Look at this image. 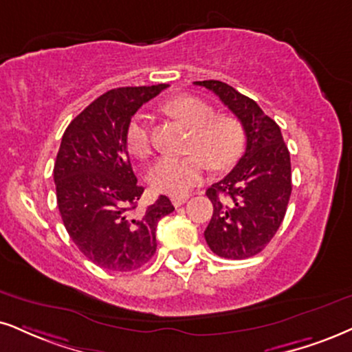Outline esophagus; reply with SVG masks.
Here are the masks:
<instances>
[{"mask_svg":"<svg viewBox=\"0 0 352 352\" xmlns=\"http://www.w3.org/2000/svg\"><path fill=\"white\" fill-rule=\"evenodd\" d=\"M188 199H189V196H175V197H171V202L175 207H181L186 201H188Z\"/></svg>","mask_w":352,"mask_h":352,"instance_id":"obj_1","label":"esophagus"}]
</instances>
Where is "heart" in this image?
<instances>
[{
	"label": "heart",
	"instance_id": "1",
	"mask_svg": "<svg viewBox=\"0 0 352 352\" xmlns=\"http://www.w3.org/2000/svg\"><path fill=\"white\" fill-rule=\"evenodd\" d=\"M169 114L179 117L194 129L188 156H162L148 171V181L156 192L184 196L202 179L209 166L223 171L243 155L246 133L240 120L232 116H215L209 102L196 96H177L166 104ZM127 148L137 158L151 151V117L138 112L129 122Z\"/></svg>",
	"mask_w": 352,
	"mask_h": 352
}]
</instances>
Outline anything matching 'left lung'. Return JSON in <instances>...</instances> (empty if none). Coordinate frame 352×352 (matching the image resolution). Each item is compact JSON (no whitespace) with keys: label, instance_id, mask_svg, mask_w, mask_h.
<instances>
[{"label":"left lung","instance_id":"left-lung-1","mask_svg":"<svg viewBox=\"0 0 352 352\" xmlns=\"http://www.w3.org/2000/svg\"><path fill=\"white\" fill-rule=\"evenodd\" d=\"M194 85L215 93L240 119L246 133L240 162L207 189L214 214L204 236L217 256L251 258L266 248L284 220L292 192L290 153L279 125L253 99L217 80Z\"/></svg>","mask_w":352,"mask_h":352}]
</instances>
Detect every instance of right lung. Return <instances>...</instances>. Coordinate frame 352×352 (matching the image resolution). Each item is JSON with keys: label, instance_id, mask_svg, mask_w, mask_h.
Listing matches in <instances>:
<instances>
[{"label": "right lung", "instance_id": "right-lung-1", "mask_svg": "<svg viewBox=\"0 0 352 352\" xmlns=\"http://www.w3.org/2000/svg\"><path fill=\"white\" fill-rule=\"evenodd\" d=\"M166 85L104 93L65 130L54 166L56 204L68 235L89 261L129 272L156 251V225L175 210L166 196L137 210V184L127 151L130 119Z\"/></svg>", "mask_w": 352, "mask_h": 352}]
</instances>
